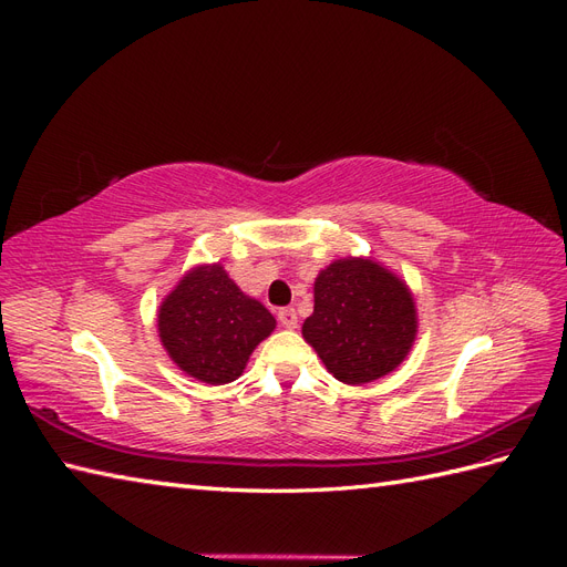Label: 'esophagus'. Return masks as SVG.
I'll list each match as a JSON object with an SVG mask.
<instances>
[{
	"label": "esophagus",
	"mask_w": 567,
	"mask_h": 567,
	"mask_svg": "<svg viewBox=\"0 0 567 567\" xmlns=\"http://www.w3.org/2000/svg\"><path fill=\"white\" fill-rule=\"evenodd\" d=\"M279 321H281V326H286V329H296L298 312L293 310V307H284V310H279Z\"/></svg>",
	"instance_id": "obj_1"
}]
</instances>
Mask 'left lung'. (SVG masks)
Returning a JSON list of instances; mask_svg holds the SVG:
<instances>
[{
	"instance_id": "1",
	"label": "left lung",
	"mask_w": 567,
	"mask_h": 567,
	"mask_svg": "<svg viewBox=\"0 0 567 567\" xmlns=\"http://www.w3.org/2000/svg\"><path fill=\"white\" fill-rule=\"evenodd\" d=\"M416 329L414 298L398 274L364 257H342L319 271L302 338L333 379L364 385L404 362Z\"/></svg>"
}]
</instances>
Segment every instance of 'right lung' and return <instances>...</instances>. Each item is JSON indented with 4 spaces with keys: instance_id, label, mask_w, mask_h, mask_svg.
Listing matches in <instances>:
<instances>
[{
    "instance_id": "right-lung-1",
    "label": "right lung",
    "mask_w": 567,
    "mask_h": 567,
    "mask_svg": "<svg viewBox=\"0 0 567 567\" xmlns=\"http://www.w3.org/2000/svg\"><path fill=\"white\" fill-rule=\"evenodd\" d=\"M274 329L277 319L248 298L221 265L186 271L158 310L163 348L184 373L208 385L236 381Z\"/></svg>"
}]
</instances>
